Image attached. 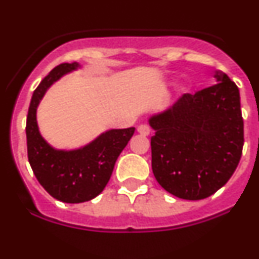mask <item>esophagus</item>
I'll use <instances>...</instances> for the list:
<instances>
[{
    "instance_id": "esophagus-1",
    "label": "esophagus",
    "mask_w": 259,
    "mask_h": 259,
    "mask_svg": "<svg viewBox=\"0 0 259 259\" xmlns=\"http://www.w3.org/2000/svg\"><path fill=\"white\" fill-rule=\"evenodd\" d=\"M138 133L141 134L142 136H148L151 133V129L146 124H141V125L138 126Z\"/></svg>"
}]
</instances>
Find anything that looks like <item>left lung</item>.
<instances>
[{
  "label": "left lung",
  "instance_id": "1",
  "mask_svg": "<svg viewBox=\"0 0 259 259\" xmlns=\"http://www.w3.org/2000/svg\"><path fill=\"white\" fill-rule=\"evenodd\" d=\"M148 119L152 170L158 184L183 200H203L230 179L243 146L240 92L227 74Z\"/></svg>",
  "mask_w": 259,
  "mask_h": 259
}]
</instances>
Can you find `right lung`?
I'll list each match as a JSON object with an SVG mask.
<instances>
[{
	"label": "right lung",
	"mask_w": 259,
	"mask_h": 259,
	"mask_svg": "<svg viewBox=\"0 0 259 259\" xmlns=\"http://www.w3.org/2000/svg\"><path fill=\"white\" fill-rule=\"evenodd\" d=\"M80 64L63 63L45 76L32 94L26 117L28 158L41 186L56 200L65 203L90 201L103 191L111 178L115 160L135 132V127L112 129L90 144L76 150H56L38 132L36 111L52 84Z\"/></svg>",
	"instance_id": "1"
}]
</instances>
